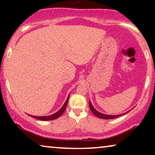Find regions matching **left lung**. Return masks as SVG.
Returning <instances> with one entry per match:
<instances>
[{
  "mask_svg": "<svg viewBox=\"0 0 155 155\" xmlns=\"http://www.w3.org/2000/svg\"><path fill=\"white\" fill-rule=\"evenodd\" d=\"M89 105H90V110H91V111L92 112V114H94V115L96 116L97 117H98L99 118H102V119H112V118H117V117H118V116H120L124 115V114L127 113L126 112V113H124L123 114H119V115H107V114H101V113H100V112H99L98 111H97V110L95 109L94 107H93V106L92 104V103L90 102V101H89Z\"/></svg>",
  "mask_w": 155,
  "mask_h": 155,
  "instance_id": "1",
  "label": "left lung"
}]
</instances>
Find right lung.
Returning <instances> with one entry per match:
<instances>
[{
    "instance_id": "right-lung-1",
    "label": "right lung",
    "mask_w": 155,
    "mask_h": 155,
    "mask_svg": "<svg viewBox=\"0 0 155 155\" xmlns=\"http://www.w3.org/2000/svg\"><path fill=\"white\" fill-rule=\"evenodd\" d=\"M69 96H70V94L68 95V98L66 99V101H65V102L64 103V104H63V107L61 108V109L58 110V111H57L56 113L52 114V115L46 116H31V115H29V116H31V117H33V118H37V119L41 120H51L56 119V118H58V117H60V116L63 114V112L65 111V108H66L68 101V99H69Z\"/></svg>"
}]
</instances>
